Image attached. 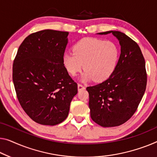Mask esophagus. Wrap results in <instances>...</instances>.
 <instances>
[{"label":"esophagus","mask_w":157,"mask_h":157,"mask_svg":"<svg viewBox=\"0 0 157 157\" xmlns=\"http://www.w3.org/2000/svg\"><path fill=\"white\" fill-rule=\"evenodd\" d=\"M85 86H83L82 85H81V84H78V89L79 91L80 90H85Z\"/></svg>","instance_id":"34e87169"}]
</instances>
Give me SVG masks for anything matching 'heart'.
<instances>
[{
  "label": "heart",
  "mask_w": 157,
  "mask_h": 157,
  "mask_svg": "<svg viewBox=\"0 0 157 157\" xmlns=\"http://www.w3.org/2000/svg\"><path fill=\"white\" fill-rule=\"evenodd\" d=\"M72 51L65 53L63 64L72 76L85 69L81 77L83 82L94 79L103 82L108 79L118 65L120 50L116 42L101 39L86 37L77 41Z\"/></svg>",
  "instance_id": "heart-1"
}]
</instances>
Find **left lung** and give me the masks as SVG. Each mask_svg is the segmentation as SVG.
Instances as JSON below:
<instances>
[{
  "mask_svg": "<svg viewBox=\"0 0 157 157\" xmlns=\"http://www.w3.org/2000/svg\"><path fill=\"white\" fill-rule=\"evenodd\" d=\"M121 45L117 67L109 78L86 87L92 120L102 127L122 125L132 116L143 97L147 86L145 60L138 44L123 32L109 31Z\"/></svg>",
  "mask_w": 157,
  "mask_h": 157,
  "instance_id": "left-lung-1",
  "label": "left lung"
}]
</instances>
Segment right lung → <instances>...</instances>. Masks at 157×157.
I'll return each instance as SVG.
<instances>
[{
  "instance_id": "add662e5",
  "label": "right lung",
  "mask_w": 157,
  "mask_h": 157,
  "mask_svg": "<svg viewBox=\"0 0 157 157\" xmlns=\"http://www.w3.org/2000/svg\"><path fill=\"white\" fill-rule=\"evenodd\" d=\"M67 32L45 29L25 39L13 65L18 101L32 120L56 125L68 116L78 85L63 64Z\"/></svg>"
}]
</instances>
